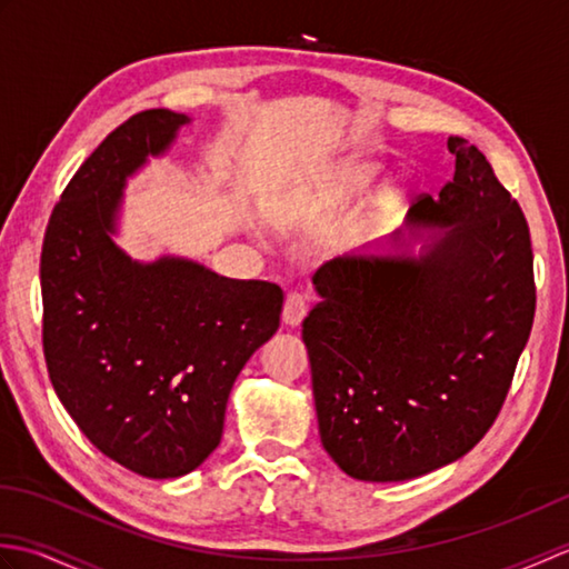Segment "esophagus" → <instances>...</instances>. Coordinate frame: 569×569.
<instances>
[{
	"label": "esophagus",
	"mask_w": 569,
	"mask_h": 569,
	"mask_svg": "<svg viewBox=\"0 0 569 569\" xmlns=\"http://www.w3.org/2000/svg\"><path fill=\"white\" fill-rule=\"evenodd\" d=\"M308 316V300H306V296H300V293H291L286 298V303H283V325L286 328H298L300 322H303V318Z\"/></svg>",
	"instance_id": "1"
}]
</instances>
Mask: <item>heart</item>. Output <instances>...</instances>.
I'll return each mask as SVG.
<instances>
[{
	"instance_id": "heart-1",
	"label": "heart",
	"mask_w": 569,
	"mask_h": 569,
	"mask_svg": "<svg viewBox=\"0 0 569 569\" xmlns=\"http://www.w3.org/2000/svg\"><path fill=\"white\" fill-rule=\"evenodd\" d=\"M367 171H371V166L369 168H365V171H361V168H352V171H342V173H335L328 183H325V188L320 190V192H316V196H310L308 198V210H316V212H328V210H332V208H337V204H342V202H347L349 200V196H352L355 192V188H357V178L361 176V173H367ZM401 192H403V188L398 186V183H389L386 186L377 198H373V212L377 214H381L386 208H391V204L401 198ZM278 220H281V214H278Z\"/></svg>"
}]
</instances>
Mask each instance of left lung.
Masks as SVG:
<instances>
[{
	"mask_svg": "<svg viewBox=\"0 0 569 569\" xmlns=\"http://www.w3.org/2000/svg\"><path fill=\"white\" fill-rule=\"evenodd\" d=\"M447 149L452 180L413 202L406 229L312 276L320 303L303 342L320 440L361 481L416 479L467 455L533 328L526 217L485 153L459 137Z\"/></svg>",
	"mask_w": 569,
	"mask_h": 569,
	"instance_id": "obj_1",
	"label": "left lung"
}]
</instances>
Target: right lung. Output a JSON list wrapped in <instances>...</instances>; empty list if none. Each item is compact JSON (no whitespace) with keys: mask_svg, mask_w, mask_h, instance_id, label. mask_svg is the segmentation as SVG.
<instances>
[{"mask_svg":"<svg viewBox=\"0 0 569 569\" xmlns=\"http://www.w3.org/2000/svg\"><path fill=\"white\" fill-rule=\"evenodd\" d=\"M186 124L147 110L117 127L63 190L41 251L43 355L60 403L102 455L149 479L183 477L212 455L229 391L283 308L276 283L117 247L127 180Z\"/></svg>","mask_w":569,"mask_h":569,"instance_id":"add662e5","label":"right lung"}]
</instances>
